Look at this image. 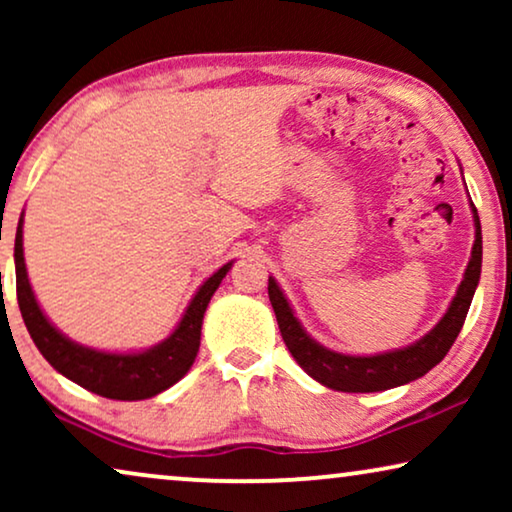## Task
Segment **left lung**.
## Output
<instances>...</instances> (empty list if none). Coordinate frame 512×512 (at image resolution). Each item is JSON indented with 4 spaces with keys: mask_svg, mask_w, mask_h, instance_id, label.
Masks as SVG:
<instances>
[{
    "mask_svg": "<svg viewBox=\"0 0 512 512\" xmlns=\"http://www.w3.org/2000/svg\"><path fill=\"white\" fill-rule=\"evenodd\" d=\"M473 223H475V242L471 251V261L466 265L464 279H461L457 293H454L450 307L440 317L436 326L431 328L424 338L412 342L408 347L391 349V352L354 356L333 352L324 345H319L310 333L300 324L293 307L286 300L284 291L279 289L275 277L268 279V296L275 310L279 333L289 347L293 359L307 375L314 377L319 384L335 391H349V394H370V391H384L401 387L417 377L429 373L433 366H438L450 352V347L457 340V335L464 326V319L471 307L473 293L480 282L482 268V230L478 209L471 202Z\"/></svg>",
    "mask_w": 512,
    "mask_h": 512,
    "instance_id": "1",
    "label": "left lung"
}]
</instances>
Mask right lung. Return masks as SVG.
<instances>
[{
	"label": "right lung",
	"instance_id": "1",
	"mask_svg": "<svg viewBox=\"0 0 512 512\" xmlns=\"http://www.w3.org/2000/svg\"><path fill=\"white\" fill-rule=\"evenodd\" d=\"M13 261H16L20 314H23L27 331H30L39 352L44 354V359L67 380L93 391L97 396L114 398V401H144V398L170 389L191 370L200 349L202 319H205L209 300L219 289L221 279L233 268V261H230L202 282L177 328L163 342L142 349V352H102V349L79 345V342L67 338L41 312L30 279H27L23 256V214H20L16 230Z\"/></svg>",
	"mask_w": 512,
	"mask_h": 512
}]
</instances>
